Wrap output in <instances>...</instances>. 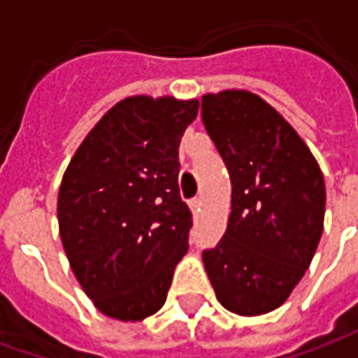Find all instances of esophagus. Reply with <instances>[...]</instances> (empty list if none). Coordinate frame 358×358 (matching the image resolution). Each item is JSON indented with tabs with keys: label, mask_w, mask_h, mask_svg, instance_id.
I'll list each match as a JSON object with an SVG mask.
<instances>
[{
	"label": "esophagus",
	"mask_w": 358,
	"mask_h": 358,
	"mask_svg": "<svg viewBox=\"0 0 358 358\" xmlns=\"http://www.w3.org/2000/svg\"><path fill=\"white\" fill-rule=\"evenodd\" d=\"M189 209H192L194 215H197V213L201 210V201H199V199H192V201H189Z\"/></svg>",
	"instance_id": "esophagus-1"
}]
</instances>
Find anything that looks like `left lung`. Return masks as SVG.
Segmentation results:
<instances>
[{"label": "left lung", "instance_id": "obj_1", "mask_svg": "<svg viewBox=\"0 0 358 358\" xmlns=\"http://www.w3.org/2000/svg\"><path fill=\"white\" fill-rule=\"evenodd\" d=\"M205 130L232 182V213L203 263L220 305L264 315L284 303L315 257L326 186L292 124L259 95L226 90L201 97Z\"/></svg>", "mask_w": 358, "mask_h": 358}]
</instances>
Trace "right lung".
<instances>
[{"label": "right lung", "instance_id": "obj_1", "mask_svg": "<svg viewBox=\"0 0 358 358\" xmlns=\"http://www.w3.org/2000/svg\"><path fill=\"white\" fill-rule=\"evenodd\" d=\"M197 109V99L126 97L66 166L61 241L82 289L110 318L155 315L187 253L192 210L180 197L178 148Z\"/></svg>", "mask_w": 358, "mask_h": 358}]
</instances>
